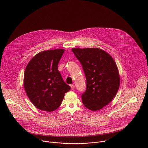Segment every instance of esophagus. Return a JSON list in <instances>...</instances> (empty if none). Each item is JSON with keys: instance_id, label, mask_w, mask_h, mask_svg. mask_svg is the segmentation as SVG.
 I'll use <instances>...</instances> for the list:
<instances>
[{"instance_id": "34e87169", "label": "esophagus", "mask_w": 148, "mask_h": 148, "mask_svg": "<svg viewBox=\"0 0 148 148\" xmlns=\"http://www.w3.org/2000/svg\"><path fill=\"white\" fill-rule=\"evenodd\" d=\"M71 89L73 90L75 89V85L73 84L71 85Z\"/></svg>"}]
</instances>
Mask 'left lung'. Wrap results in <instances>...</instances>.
Segmentation results:
<instances>
[{"label":"left lung","mask_w":148,"mask_h":148,"mask_svg":"<svg viewBox=\"0 0 148 148\" xmlns=\"http://www.w3.org/2000/svg\"><path fill=\"white\" fill-rule=\"evenodd\" d=\"M84 72L86 88L82 95L83 104L96 111L108 105L119 89L117 65L106 51L97 48L72 49Z\"/></svg>","instance_id":"1"}]
</instances>
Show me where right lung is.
<instances>
[{
	"mask_svg": "<svg viewBox=\"0 0 148 148\" xmlns=\"http://www.w3.org/2000/svg\"><path fill=\"white\" fill-rule=\"evenodd\" d=\"M64 49L44 51L27 64L24 75V86L30 101L37 108L52 112L61 105L64 95L71 89L58 70Z\"/></svg>",
	"mask_w": 148,
	"mask_h": 148,
	"instance_id": "1",
	"label": "right lung"
}]
</instances>
